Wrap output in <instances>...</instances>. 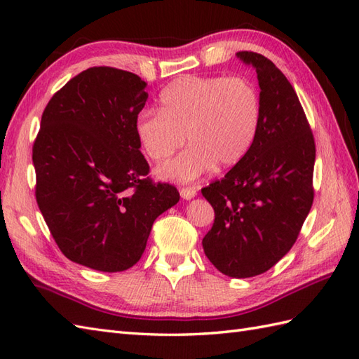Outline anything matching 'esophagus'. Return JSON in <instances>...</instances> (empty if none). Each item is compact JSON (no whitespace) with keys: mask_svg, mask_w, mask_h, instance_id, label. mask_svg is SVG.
Segmentation results:
<instances>
[{"mask_svg":"<svg viewBox=\"0 0 359 359\" xmlns=\"http://www.w3.org/2000/svg\"><path fill=\"white\" fill-rule=\"evenodd\" d=\"M197 194V188L196 187H185V188H180V196L184 197L185 201L193 199V197Z\"/></svg>","mask_w":359,"mask_h":359,"instance_id":"34e87169","label":"esophagus"}]
</instances>
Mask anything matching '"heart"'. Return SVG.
I'll return each instance as SVG.
<instances>
[{
    "label": "heart",
    "mask_w": 359,
    "mask_h": 359,
    "mask_svg": "<svg viewBox=\"0 0 359 359\" xmlns=\"http://www.w3.org/2000/svg\"><path fill=\"white\" fill-rule=\"evenodd\" d=\"M262 118V98L247 77L187 75L160 94V109H143L135 120L142 149L163 162L185 144L184 154L160 166L163 179L188 182L217 163L233 166L253 147Z\"/></svg>",
    "instance_id": "1"
}]
</instances>
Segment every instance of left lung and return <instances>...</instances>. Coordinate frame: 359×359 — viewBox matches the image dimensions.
<instances>
[{"mask_svg": "<svg viewBox=\"0 0 359 359\" xmlns=\"http://www.w3.org/2000/svg\"><path fill=\"white\" fill-rule=\"evenodd\" d=\"M236 55L256 69L262 118L247 156L224 179L202 188L215 208L202 245L220 273L251 278L276 265L299 236L315 197L316 147L285 75L261 53Z\"/></svg>", "mask_w": 359, "mask_h": 359, "instance_id": "left-lung-1", "label": "left lung"}]
</instances>
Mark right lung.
I'll return each instance as SVG.
<instances>
[{
  "instance_id": "1",
  "label": "right lung",
  "mask_w": 359,
  "mask_h": 359,
  "mask_svg": "<svg viewBox=\"0 0 359 359\" xmlns=\"http://www.w3.org/2000/svg\"><path fill=\"white\" fill-rule=\"evenodd\" d=\"M144 88L133 72L89 67L53 94L32 147L36 203L53 241L98 271L139 262L154 220L180 199L147 177L135 135Z\"/></svg>"
}]
</instances>
